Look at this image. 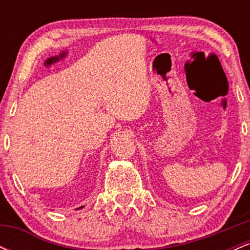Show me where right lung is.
<instances>
[{
	"mask_svg": "<svg viewBox=\"0 0 250 250\" xmlns=\"http://www.w3.org/2000/svg\"><path fill=\"white\" fill-rule=\"evenodd\" d=\"M82 208H84V206H81V207H79V208H76V210H80V209H82Z\"/></svg>",
	"mask_w": 250,
	"mask_h": 250,
	"instance_id": "right-lung-1",
	"label": "right lung"
}]
</instances>
